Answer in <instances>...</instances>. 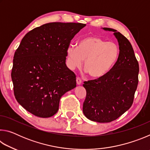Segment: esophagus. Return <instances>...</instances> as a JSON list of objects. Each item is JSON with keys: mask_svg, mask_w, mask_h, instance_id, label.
Listing matches in <instances>:
<instances>
[{"mask_svg": "<svg viewBox=\"0 0 150 150\" xmlns=\"http://www.w3.org/2000/svg\"><path fill=\"white\" fill-rule=\"evenodd\" d=\"M76 81H77V84L79 85H81V83H82V81H81V78L79 77H77V79H76Z\"/></svg>", "mask_w": 150, "mask_h": 150, "instance_id": "34e87169", "label": "esophagus"}]
</instances>
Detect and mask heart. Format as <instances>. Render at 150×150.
I'll return each instance as SVG.
<instances>
[{
    "instance_id": "b5f03b06",
    "label": "heart",
    "mask_w": 150,
    "mask_h": 150,
    "mask_svg": "<svg viewBox=\"0 0 150 150\" xmlns=\"http://www.w3.org/2000/svg\"><path fill=\"white\" fill-rule=\"evenodd\" d=\"M118 45L106 42L97 36L81 40L78 46L70 45L67 50V63L71 69L80 67L84 61V69L92 78H100L110 71L117 61Z\"/></svg>"
}]
</instances>
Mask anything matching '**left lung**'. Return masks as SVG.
<instances>
[{
    "label": "left lung",
    "instance_id": "left-lung-1",
    "mask_svg": "<svg viewBox=\"0 0 150 150\" xmlns=\"http://www.w3.org/2000/svg\"><path fill=\"white\" fill-rule=\"evenodd\" d=\"M103 29L114 32L119 44L118 57L105 76L85 81L87 95L83 106L86 117L101 123L116 120L131 107L139 73L138 60L128 40L117 30Z\"/></svg>",
    "mask_w": 150,
    "mask_h": 150
}]
</instances>
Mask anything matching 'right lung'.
<instances>
[{
    "instance_id": "right-lung-1",
    "label": "right lung",
    "mask_w": 150,
    "mask_h": 150,
    "mask_svg": "<svg viewBox=\"0 0 150 150\" xmlns=\"http://www.w3.org/2000/svg\"><path fill=\"white\" fill-rule=\"evenodd\" d=\"M82 23L51 22L28 32L14 53L11 77L14 94L22 107L48 118L59 109L64 94L76 87V76L65 64L71 40Z\"/></svg>"
}]
</instances>
